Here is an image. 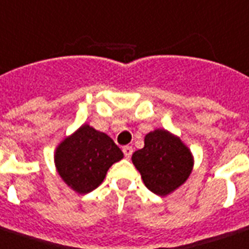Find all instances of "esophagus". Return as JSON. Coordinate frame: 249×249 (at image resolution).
Instances as JSON below:
<instances>
[{"label":"esophagus","mask_w":249,"mask_h":249,"mask_svg":"<svg viewBox=\"0 0 249 249\" xmlns=\"http://www.w3.org/2000/svg\"><path fill=\"white\" fill-rule=\"evenodd\" d=\"M123 153H124V155L126 158H130L133 154V147L132 146H124V147H123Z\"/></svg>","instance_id":"obj_1"}]
</instances>
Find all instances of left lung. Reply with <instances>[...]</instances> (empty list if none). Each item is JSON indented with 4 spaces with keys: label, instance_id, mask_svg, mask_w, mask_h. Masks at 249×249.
<instances>
[{
    "label": "left lung",
    "instance_id": "left-lung-1",
    "mask_svg": "<svg viewBox=\"0 0 249 249\" xmlns=\"http://www.w3.org/2000/svg\"><path fill=\"white\" fill-rule=\"evenodd\" d=\"M132 162L150 191L166 196L188 179L193 166L191 151L166 130L146 134L143 149L134 151Z\"/></svg>",
    "mask_w": 249,
    "mask_h": 249
}]
</instances>
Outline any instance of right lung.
Here are the masks:
<instances>
[{"label": "right lung", "mask_w": 249, "mask_h": 249, "mask_svg": "<svg viewBox=\"0 0 249 249\" xmlns=\"http://www.w3.org/2000/svg\"><path fill=\"white\" fill-rule=\"evenodd\" d=\"M120 147L107 134L83 125L58 146L56 167L69 187L89 193L99 187L108 168L123 159Z\"/></svg>", "instance_id": "right-lung-1"}]
</instances>
